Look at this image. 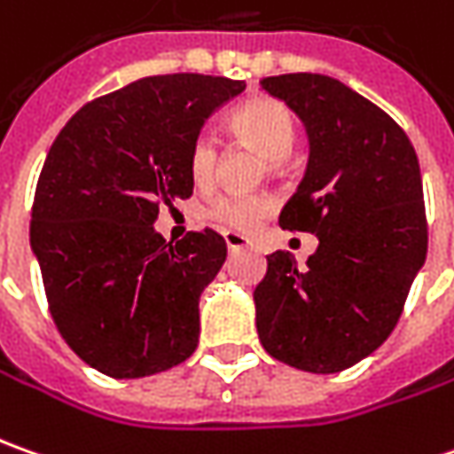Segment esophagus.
Segmentation results:
<instances>
[{"label":"esophagus","mask_w":454,"mask_h":454,"mask_svg":"<svg viewBox=\"0 0 454 454\" xmlns=\"http://www.w3.org/2000/svg\"><path fill=\"white\" fill-rule=\"evenodd\" d=\"M223 241H226L231 254H233V251H241V248H246V246H251V241H248L246 236H241V233H233V231H226V233H223Z\"/></svg>","instance_id":"obj_1"}]
</instances>
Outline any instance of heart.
<instances>
[{
    "mask_svg": "<svg viewBox=\"0 0 454 454\" xmlns=\"http://www.w3.org/2000/svg\"><path fill=\"white\" fill-rule=\"evenodd\" d=\"M228 125L241 143L251 145L271 163H281L296 143V120L291 110L271 98H256L239 105L231 113ZM215 168H218V143L213 135L200 133L188 150L191 178L196 180V185H208L215 178ZM269 211H271V200L256 193H223L206 206V215L213 223L233 231L254 228Z\"/></svg>",
    "mask_w": 454,
    "mask_h": 454,
    "instance_id": "b5f03b06",
    "label": "heart"
}]
</instances>
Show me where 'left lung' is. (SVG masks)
<instances>
[{
    "label": "left lung",
    "instance_id": "1",
    "mask_svg": "<svg viewBox=\"0 0 454 454\" xmlns=\"http://www.w3.org/2000/svg\"><path fill=\"white\" fill-rule=\"evenodd\" d=\"M309 135L304 180L278 226L317 233L299 266L266 256L254 291L263 349L289 367L334 374L382 344L427 256L422 176L410 137L352 87L326 74L263 77Z\"/></svg>",
    "mask_w": 454,
    "mask_h": 454
}]
</instances>
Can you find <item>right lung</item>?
Wrapping results in <instances>:
<instances>
[{
	"mask_svg": "<svg viewBox=\"0 0 454 454\" xmlns=\"http://www.w3.org/2000/svg\"><path fill=\"white\" fill-rule=\"evenodd\" d=\"M246 82L155 74L80 107L42 165L29 243L50 314L85 364L115 380L176 367L196 352L198 299L226 261L203 228L165 243L160 203L191 198L188 150Z\"/></svg>",
	"mask_w": 454,
	"mask_h": 454,
	"instance_id": "right-lung-1",
	"label": "right lung"
}]
</instances>
